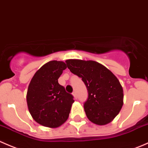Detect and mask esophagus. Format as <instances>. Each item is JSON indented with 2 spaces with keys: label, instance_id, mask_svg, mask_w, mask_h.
<instances>
[{
  "label": "esophagus",
  "instance_id": "1",
  "mask_svg": "<svg viewBox=\"0 0 148 148\" xmlns=\"http://www.w3.org/2000/svg\"><path fill=\"white\" fill-rule=\"evenodd\" d=\"M73 96H74V98H75V99H77V95H76V93H75V91H74L73 93Z\"/></svg>",
  "mask_w": 148,
  "mask_h": 148
}]
</instances>
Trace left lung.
I'll return each mask as SVG.
<instances>
[{
	"label": "left lung",
	"instance_id": "1",
	"mask_svg": "<svg viewBox=\"0 0 148 148\" xmlns=\"http://www.w3.org/2000/svg\"><path fill=\"white\" fill-rule=\"evenodd\" d=\"M66 65L71 73L81 77L87 88L83 107L89 120L98 125L112 122L123 105V89L117 77L95 61L68 60Z\"/></svg>",
	"mask_w": 148,
	"mask_h": 148
}]
</instances>
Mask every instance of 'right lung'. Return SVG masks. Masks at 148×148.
Segmentation results:
<instances>
[{
	"instance_id": "1",
	"label": "right lung",
	"mask_w": 148,
	"mask_h": 148,
	"mask_svg": "<svg viewBox=\"0 0 148 148\" xmlns=\"http://www.w3.org/2000/svg\"><path fill=\"white\" fill-rule=\"evenodd\" d=\"M66 68L62 61L48 62L36 71L29 83L28 108L33 119L41 125L55 128L68 119L73 96L58 83Z\"/></svg>"
}]
</instances>
